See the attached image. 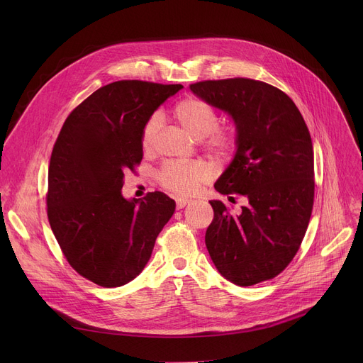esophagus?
I'll use <instances>...</instances> for the list:
<instances>
[{"mask_svg":"<svg viewBox=\"0 0 363 363\" xmlns=\"http://www.w3.org/2000/svg\"><path fill=\"white\" fill-rule=\"evenodd\" d=\"M191 199H188V198H177V208L178 210H182L184 206L189 202Z\"/></svg>","mask_w":363,"mask_h":363,"instance_id":"esophagus-1","label":"esophagus"}]
</instances>
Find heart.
<instances>
[{
  "label": "heart",
  "instance_id": "b5f03b06",
  "mask_svg": "<svg viewBox=\"0 0 363 363\" xmlns=\"http://www.w3.org/2000/svg\"><path fill=\"white\" fill-rule=\"evenodd\" d=\"M174 118L192 138L201 139L202 146L216 158H225L237 146V130L230 125H218L217 111L199 97H186L174 108ZM161 128L160 113H153L140 132L142 150L149 153ZM158 182L175 194H191L210 178V169L202 162L168 164L157 175Z\"/></svg>",
  "mask_w": 363,
  "mask_h": 363
}]
</instances>
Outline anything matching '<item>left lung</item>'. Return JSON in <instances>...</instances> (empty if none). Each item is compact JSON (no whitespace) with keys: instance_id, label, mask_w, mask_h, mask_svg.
I'll use <instances>...</instances> for the list:
<instances>
[{"instance_id":"left-lung-1","label":"left lung","mask_w":363,"mask_h":363,"mask_svg":"<svg viewBox=\"0 0 363 363\" xmlns=\"http://www.w3.org/2000/svg\"><path fill=\"white\" fill-rule=\"evenodd\" d=\"M189 89L233 116L238 147L216 189L247 199L237 214L225 202L210 201L214 218L205 245L211 260L237 286L272 280L291 263L313 210L315 158L307 125L283 90L260 80H203Z\"/></svg>"}]
</instances>
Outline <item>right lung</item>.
Instances as JSON below:
<instances>
[{
	"mask_svg": "<svg viewBox=\"0 0 363 363\" xmlns=\"http://www.w3.org/2000/svg\"><path fill=\"white\" fill-rule=\"evenodd\" d=\"M182 84L119 80L93 91L65 121L51 152L47 217L69 264L101 287H119L146 266L175 211L162 192L122 196L135 172L147 118Z\"/></svg>",
	"mask_w": 363,
	"mask_h": 363,
	"instance_id": "add662e5",
	"label": "right lung"
}]
</instances>
